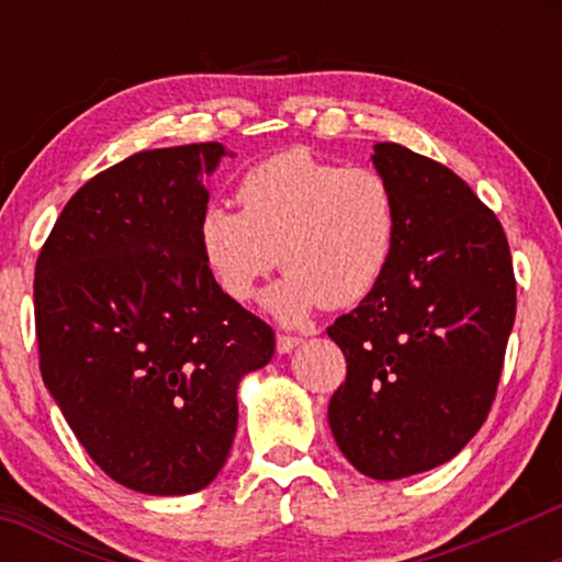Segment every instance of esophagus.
I'll return each mask as SVG.
<instances>
[{
  "label": "esophagus",
  "mask_w": 562,
  "mask_h": 562,
  "mask_svg": "<svg viewBox=\"0 0 562 562\" xmlns=\"http://www.w3.org/2000/svg\"><path fill=\"white\" fill-rule=\"evenodd\" d=\"M299 345H302V337H294V335H279V337H276V350H279L281 356H286V352L299 348Z\"/></svg>",
  "instance_id": "1"
}]
</instances>
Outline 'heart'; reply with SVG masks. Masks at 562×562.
Instances as JSON below:
<instances>
[{"label": "heart", "instance_id": "heart-1", "mask_svg": "<svg viewBox=\"0 0 562 562\" xmlns=\"http://www.w3.org/2000/svg\"><path fill=\"white\" fill-rule=\"evenodd\" d=\"M240 212L210 204L196 222L206 271L235 302L256 294L281 263L289 271L263 306L299 325L319 304L352 306L386 276L396 250L398 206L386 176L337 166L294 148L252 166L237 183Z\"/></svg>", "mask_w": 562, "mask_h": 562}]
</instances>
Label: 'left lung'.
I'll return each instance as SVG.
<instances>
[{"mask_svg":"<svg viewBox=\"0 0 562 562\" xmlns=\"http://www.w3.org/2000/svg\"><path fill=\"white\" fill-rule=\"evenodd\" d=\"M371 160L396 196V250L327 329L348 360L327 419L356 471L398 481L448 463L486 422L517 283L502 225L460 176L396 143Z\"/></svg>","mask_w":562,"mask_h":562,"instance_id":"1","label":"left lung"}]
</instances>
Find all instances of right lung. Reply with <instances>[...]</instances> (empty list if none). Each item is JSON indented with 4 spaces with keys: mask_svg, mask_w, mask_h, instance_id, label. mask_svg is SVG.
Instances as JSON below:
<instances>
[{
    "mask_svg": "<svg viewBox=\"0 0 562 562\" xmlns=\"http://www.w3.org/2000/svg\"><path fill=\"white\" fill-rule=\"evenodd\" d=\"M220 143L143 150L83 183L35 266L45 389L91 460L125 488L196 494L237 429V386L273 329L206 271L196 222Z\"/></svg>",
    "mask_w": 562,
    "mask_h": 562,
    "instance_id": "1",
    "label": "right lung"
}]
</instances>
